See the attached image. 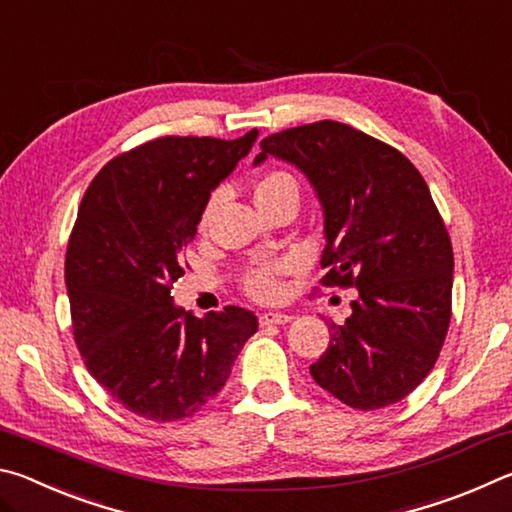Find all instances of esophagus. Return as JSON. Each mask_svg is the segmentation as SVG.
I'll list each match as a JSON object with an SVG mask.
<instances>
[{
	"label": "esophagus",
	"instance_id": "esophagus-1",
	"mask_svg": "<svg viewBox=\"0 0 512 512\" xmlns=\"http://www.w3.org/2000/svg\"><path fill=\"white\" fill-rule=\"evenodd\" d=\"M293 316L282 314V311H266V314L259 316V325H287Z\"/></svg>",
	"mask_w": 512,
	"mask_h": 512
}]
</instances>
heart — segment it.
Instances as JSON below:
<instances>
[{"instance_id": "b5f03b06", "label": "heart", "mask_w": 512, "mask_h": 512, "mask_svg": "<svg viewBox=\"0 0 512 512\" xmlns=\"http://www.w3.org/2000/svg\"><path fill=\"white\" fill-rule=\"evenodd\" d=\"M282 194H298V183L291 173L268 171L257 180L255 185L257 205H262ZM205 221H207V212L203 214V223ZM284 268H287V262H259L255 266H250L244 275V289L248 296H253L255 300H262V302H271L275 298H280L282 293L280 275L284 273Z\"/></svg>"}]
</instances>
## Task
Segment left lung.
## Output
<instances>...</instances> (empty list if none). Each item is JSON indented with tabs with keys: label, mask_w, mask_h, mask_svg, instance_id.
<instances>
[{
	"label": "left lung",
	"mask_w": 512,
	"mask_h": 512,
	"mask_svg": "<svg viewBox=\"0 0 512 512\" xmlns=\"http://www.w3.org/2000/svg\"><path fill=\"white\" fill-rule=\"evenodd\" d=\"M262 153L305 173L325 216L323 287L357 289L352 316L329 323L309 372L361 411L395 404L422 384L452 318L454 253L420 171L393 146L341 121L273 133Z\"/></svg>",
	"instance_id": "1"
}]
</instances>
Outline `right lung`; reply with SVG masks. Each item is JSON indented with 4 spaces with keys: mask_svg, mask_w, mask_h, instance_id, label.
I'll return each mask as SVG.
<instances>
[{
    "mask_svg": "<svg viewBox=\"0 0 512 512\" xmlns=\"http://www.w3.org/2000/svg\"><path fill=\"white\" fill-rule=\"evenodd\" d=\"M257 135L158 137L110 160L83 196L65 257L74 341L90 375L140 418L194 415L257 332L248 309L198 318L171 298L212 189Z\"/></svg>",
    "mask_w": 512,
    "mask_h": 512,
    "instance_id": "obj_1",
    "label": "right lung"
}]
</instances>
